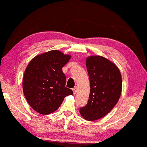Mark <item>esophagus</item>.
I'll return each instance as SVG.
<instances>
[{
  "label": "esophagus",
  "instance_id": "obj_1",
  "mask_svg": "<svg viewBox=\"0 0 147 147\" xmlns=\"http://www.w3.org/2000/svg\"><path fill=\"white\" fill-rule=\"evenodd\" d=\"M73 91L74 94H76V92H77V87L74 88L73 89Z\"/></svg>",
  "mask_w": 147,
  "mask_h": 147
}]
</instances>
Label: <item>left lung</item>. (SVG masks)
Listing matches in <instances>:
<instances>
[{
  "instance_id": "1",
  "label": "left lung",
  "mask_w": 147,
  "mask_h": 147,
  "mask_svg": "<svg viewBox=\"0 0 147 147\" xmlns=\"http://www.w3.org/2000/svg\"><path fill=\"white\" fill-rule=\"evenodd\" d=\"M90 93L88 103L80 109L86 120L94 121L107 115L118 103L122 92L119 69L105 57L94 55L86 59Z\"/></svg>"
}]
</instances>
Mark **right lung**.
<instances>
[{
	"label": "right lung",
	"instance_id": "add662e5",
	"mask_svg": "<svg viewBox=\"0 0 147 147\" xmlns=\"http://www.w3.org/2000/svg\"><path fill=\"white\" fill-rule=\"evenodd\" d=\"M71 57L54 50L36 55L28 64L23 78V94L37 113H52L65 97L73 94L65 87L66 77L62 71Z\"/></svg>",
	"mask_w": 147,
	"mask_h": 147
}]
</instances>
